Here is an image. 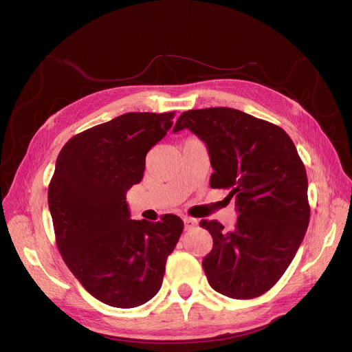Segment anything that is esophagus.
<instances>
[{
    "label": "esophagus",
    "instance_id": "34e87169",
    "mask_svg": "<svg viewBox=\"0 0 352 352\" xmlns=\"http://www.w3.org/2000/svg\"><path fill=\"white\" fill-rule=\"evenodd\" d=\"M184 223H185V230H190V229H194L197 226L198 221L195 219H192V217L185 216L184 217Z\"/></svg>",
    "mask_w": 352,
    "mask_h": 352
}]
</instances>
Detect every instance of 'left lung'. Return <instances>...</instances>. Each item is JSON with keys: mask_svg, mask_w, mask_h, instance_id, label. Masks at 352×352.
<instances>
[{"mask_svg": "<svg viewBox=\"0 0 352 352\" xmlns=\"http://www.w3.org/2000/svg\"><path fill=\"white\" fill-rule=\"evenodd\" d=\"M184 129L207 145L210 186L229 189L239 214L230 232L199 223L212 236L202 260L208 283L236 300L260 296L289 267L308 228L305 167L282 127L235 109L185 111L173 132Z\"/></svg>", "mask_w": 352, "mask_h": 352, "instance_id": "left-lung-1", "label": "left lung"}]
</instances>
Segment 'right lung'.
<instances>
[{"mask_svg": "<svg viewBox=\"0 0 352 352\" xmlns=\"http://www.w3.org/2000/svg\"><path fill=\"white\" fill-rule=\"evenodd\" d=\"M175 113H126L74 135L61 148L48 188L57 247L82 286L117 308L160 291L184 221L164 214L132 220L126 192L140 184L145 155L173 126Z\"/></svg>", "mask_w": 352, "mask_h": 352, "instance_id": "1", "label": "right lung"}]
</instances>
